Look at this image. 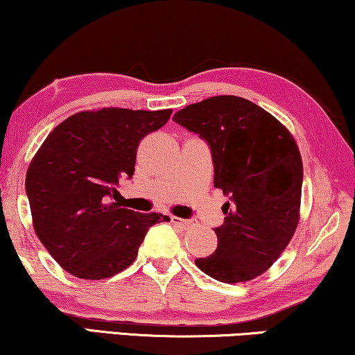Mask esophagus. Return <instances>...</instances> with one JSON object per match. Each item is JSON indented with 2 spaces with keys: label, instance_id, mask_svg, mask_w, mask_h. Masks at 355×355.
<instances>
[{
  "label": "esophagus",
  "instance_id": "1",
  "mask_svg": "<svg viewBox=\"0 0 355 355\" xmlns=\"http://www.w3.org/2000/svg\"><path fill=\"white\" fill-rule=\"evenodd\" d=\"M172 223H175V225L182 227V228H189V225H191V220H184V218H180V217H172Z\"/></svg>",
  "mask_w": 355,
  "mask_h": 355
}]
</instances>
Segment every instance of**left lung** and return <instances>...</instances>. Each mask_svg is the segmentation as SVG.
Masks as SVG:
<instances>
[{
  "label": "left lung",
  "instance_id": "obj_1",
  "mask_svg": "<svg viewBox=\"0 0 355 355\" xmlns=\"http://www.w3.org/2000/svg\"><path fill=\"white\" fill-rule=\"evenodd\" d=\"M173 121L209 143L214 187L230 196L216 252L196 259L222 283L251 282L267 272L291 241L301 217L302 159L296 139L270 112L222 94L189 104Z\"/></svg>",
  "mask_w": 355,
  "mask_h": 355
}]
</instances>
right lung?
<instances>
[{"label":"right lung","instance_id":"add662e5","mask_svg":"<svg viewBox=\"0 0 355 355\" xmlns=\"http://www.w3.org/2000/svg\"><path fill=\"white\" fill-rule=\"evenodd\" d=\"M172 109L82 111L48 135L27 168L33 230L54 261L82 279H103L130 267L148 230L171 218L109 202L132 178L137 149L164 127Z\"/></svg>","mask_w":355,"mask_h":355}]
</instances>
